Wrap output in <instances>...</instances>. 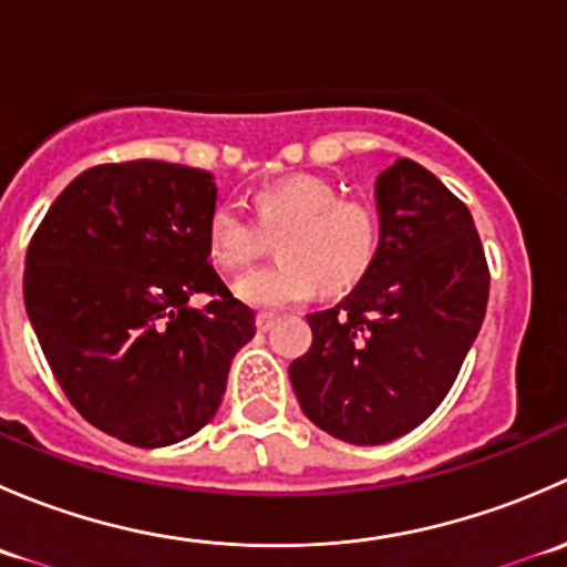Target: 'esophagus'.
<instances>
[{
	"label": "esophagus",
	"instance_id": "34e87169",
	"mask_svg": "<svg viewBox=\"0 0 567 567\" xmlns=\"http://www.w3.org/2000/svg\"><path fill=\"white\" fill-rule=\"evenodd\" d=\"M274 323H277V316H274V312H260V316H257V329L260 331H268Z\"/></svg>",
	"mask_w": 567,
	"mask_h": 567
}]
</instances>
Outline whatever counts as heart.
Wrapping results in <instances>:
<instances>
[{
	"instance_id": "heart-1",
	"label": "heart",
	"mask_w": 567,
	"mask_h": 567,
	"mask_svg": "<svg viewBox=\"0 0 567 567\" xmlns=\"http://www.w3.org/2000/svg\"><path fill=\"white\" fill-rule=\"evenodd\" d=\"M257 225L236 203H219L205 221L210 257L227 271L251 266L262 233H279V260L238 279L236 293L251 307L279 310L307 299L316 282L326 293L357 285L381 247V216L362 199H346L318 175H290L255 194Z\"/></svg>"
}]
</instances>
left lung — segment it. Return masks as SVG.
I'll return each mask as SVG.
<instances>
[{"label":"left lung","mask_w":567,"mask_h":567,"mask_svg":"<svg viewBox=\"0 0 567 567\" xmlns=\"http://www.w3.org/2000/svg\"><path fill=\"white\" fill-rule=\"evenodd\" d=\"M381 247L357 288L307 316L312 346L288 375L307 420L348 444L414 431L453 386L488 305L466 205L411 158L375 181Z\"/></svg>","instance_id":"1"}]
</instances>
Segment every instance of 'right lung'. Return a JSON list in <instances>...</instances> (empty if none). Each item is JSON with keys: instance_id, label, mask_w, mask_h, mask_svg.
I'll return each instance as SVG.
<instances>
[{"instance_id": "add662e5", "label": "right lung", "mask_w": 567, "mask_h": 567, "mask_svg": "<svg viewBox=\"0 0 567 567\" xmlns=\"http://www.w3.org/2000/svg\"><path fill=\"white\" fill-rule=\"evenodd\" d=\"M214 175L101 164L73 177L27 249L24 305L79 414L134 447H169L214 420L255 312L210 266ZM197 292L212 301L190 305Z\"/></svg>"}]
</instances>
